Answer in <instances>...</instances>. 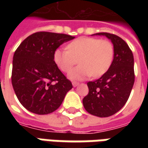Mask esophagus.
Listing matches in <instances>:
<instances>
[{
    "label": "esophagus",
    "mask_w": 148,
    "mask_h": 148,
    "mask_svg": "<svg viewBox=\"0 0 148 148\" xmlns=\"http://www.w3.org/2000/svg\"><path fill=\"white\" fill-rule=\"evenodd\" d=\"M78 82H72V85H73V86H77V85H78Z\"/></svg>",
    "instance_id": "obj_1"
}]
</instances>
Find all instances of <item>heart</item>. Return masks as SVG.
Listing matches in <instances>:
<instances>
[{
  "mask_svg": "<svg viewBox=\"0 0 148 148\" xmlns=\"http://www.w3.org/2000/svg\"><path fill=\"white\" fill-rule=\"evenodd\" d=\"M66 49H57L54 61L62 72L67 73L78 60L80 66L69 73V77L76 80L91 75L94 77L102 76L111 66L114 56L113 44L107 39L81 37L70 42Z\"/></svg>",
  "mask_w": 148,
  "mask_h": 148,
  "instance_id": "b5f03b06",
  "label": "heart"
}]
</instances>
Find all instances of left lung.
Returning <instances> with one entry per match:
<instances>
[{
  "label": "left lung",
  "instance_id": "1",
  "mask_svg": "<svg viewBox=\"0 0 148 148\" xmlns=\"http://www.w3.org/2000/svg\"><path fill=\"white\" fill-rule=\"evenodd\" d=\"M106 36L113 43L114 58L106 74L87 83L89 93L82 100L89 113L108 117L120 111L130 96L135 82L134 57L127 42L121 37L108 32L97 33Z\"/></svg>",
  "mask_w": 148,
  "mask_h": 148
}]
</instances>
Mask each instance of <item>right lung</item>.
Segmentation results:
<instances>
[{
  "instance_id": "add662e5",
  "label": "right lung",
  "mask_w": 148,
  "mask_h": 148,
  "mask_svg": "<svg viewBox=\"0 0 148 148\" xmlns=\"http://www.w3.org/2000/svg\"><path fill=\"white\" fill-rule=\"evenodd\" d=\"M74 38L66 34L38 32L27 37L16 50L12 85L19 101L27 110L39 115L53 112L73 88L71 81L55 64L54 53Z\"/></svg>"
}]
</instances>
